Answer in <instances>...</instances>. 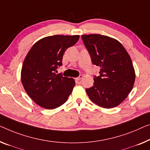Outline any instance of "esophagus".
Here are the masks:
<instances>
[{
    "label": "esophagus",
    "mask_w": 150,
    "mask_h": 150,
    "mask_svg": "<svg viewBox=\"0 0 150 150\" xmlns=\"http://www.w3.org/2000/svg\"><path fill=\"white\" fill-rule=\"evenodd\" d=\"M82 77H83V75H79V77H77V78H76V79H77V80H78V81H79V80H80V79H81Z\"/></svg>",
    "instance_id": "34e87169"
}]
</instances>
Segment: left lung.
Masks as SVG:
<instances>
[{
    "instance_id": "8db88e82",
    "label": "left lung",
    "mask_w": 150,
    "mask_h": 150,
    "mask_svg": "<svg viewBox=\"0 0 150 150\" xmlns=\"http://www.w3.org/2000/svg\"><path fill=\"white\" fill-rule=\"evenodd\" d=\"M93 64L100 67L93 86L86 89L91 101L105 108L117 106L132 90L135 69L130 56L118 40L100 34L82 35Z\"/></svg>"
}]
</instances>
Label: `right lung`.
<instances>
[{
  "label": "right lung",
  "mask_w": 150,
  "mask_h": 150,
  "mask_svg": "<svg viewBox=\"0 0 150 150\" xmlns=\"http://www.w3.org/2000/svg\"><path fill=\"white\" fill-rule=\"evenodd\" d=\"M79 38V35L44 38L35 42L27 54L21 69V83L29 96L42 108H58L72 92L75 80L56 73L62 66L64 52Z\"/></svg>",
  "instance_id": "add662e5"
}]
</instances>
